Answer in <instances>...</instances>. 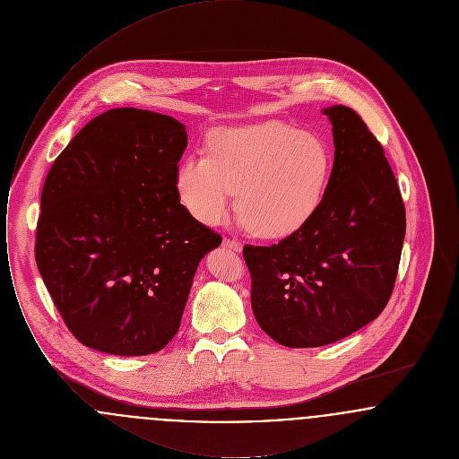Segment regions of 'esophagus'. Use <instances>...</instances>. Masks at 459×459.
<instances>
[{"mask_svg":"<svg viewBox=\"0 0 459 459\" xmlns=\"http://www.w3.org/2000/svg\"><path fill=\"white\" fill-rule=\"evenodd\" d=\"M223 246L229 247V249H232V251H240V249H242V244H240L239 240L229 239V238L223 239Z\"/></svg>","mask_w":459,"mask_h":459,"instance_id":"esophagus-1","label":"esophagus"}]
</instances>
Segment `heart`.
Wrapping results in <instances>:
<instances>
[{"mask_svg":"<svg viewBox=\"0 0 459 459\" xmlns=\"http://www.w3.org/2000/svg\"><path fill=\"white\" fill-rule=\"evenodd\" d=\"M332 172L327 143L315 132L282 122L213 132L206 154L184 158L175 169L182 206L201 223L215 225L232 199L240 221L263 239L301 229L325 196Z\"/></svg>","mask_w":459,"mask_h":459,"instance_id":"heart-1","label":"heart"}]
</instances>
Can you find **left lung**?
I'll return each instance as SVG.
<instances>
[{
	"mask_svg": "<svg viewBox=\"0 0 459 459\" xmlns=\"http://www.w3.org/2000/svg\"><path fill=\"white\" fill-rule=\"evenodd\" d=\"M333 167L325 196L301 229L242 249L260 327L287 348H318L365 327L389 303L406 210L382 144L352 108L324 109Z\"/></svg>",
	"mask_w": 459,
	"mask_h": 459,
	"instance_id": "obj_1",
	"label": "left lung"
}]
</instances>
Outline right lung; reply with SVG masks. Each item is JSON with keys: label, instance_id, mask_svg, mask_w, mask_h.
<instances>
[{"label": "right lung", "instance_id": "add662e5", "mask_svg": "<svg viewBox=\"0 0 459 459\" xmlns=\"http://www.w3.org/2000/svg\"><path fill=\"white\" fill-rule=\"evenodd\" d=\"M186 146V127L172 117L113 108L48 172L36 263L66 328L91 350H163L178 332L197 264L221 242L177 196Z\"/></svg>", "mask_w": 459, "mask_h": 459}]
</instances>
